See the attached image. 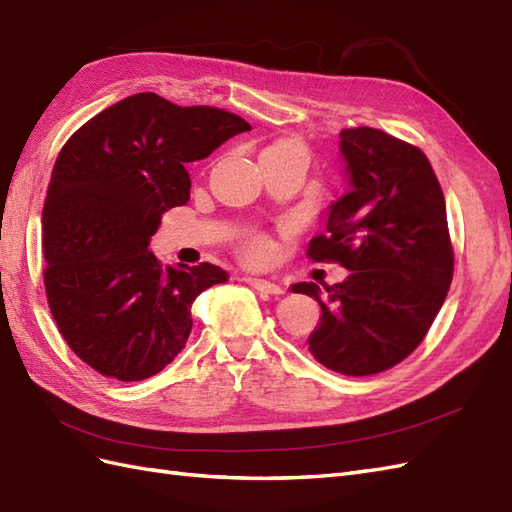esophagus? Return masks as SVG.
Wrapping results in <instances>:
<instances>
[{
  "instance_id": "esophagus-1",
  "label": "esophagus",
  "mask_w": 512,
  "mask_h": 512,
  "mask_svg": "<svg viewBox=\"0 0 512 512\" xmlns=\"http://www.w3.org/2000/svg\"><path fill=\"white\" fill-rule=\"evenodd\" d=\"M245 282L250 284V286H254L256 290H260V293H265V295H284V288L280 284H275V282L252 278V275H247Z\"/></svg>"
}]
</instances>
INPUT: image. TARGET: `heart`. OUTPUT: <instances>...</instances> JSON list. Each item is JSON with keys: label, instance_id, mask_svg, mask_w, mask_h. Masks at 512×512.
I'll return each instance as SVG.
<instances>
[{"label": "heart", "instance_id": "1", "mask_svg": "<svg viewBox=\"0 0 512 512\" xmlns=\"http://www.w3.org/2000/svg\"><path fill=\"white\" fill-rule=\"evenodd\" d=\"M269 252H271L269 243L262 241V239H256V241H252L250 245H247V258L254 260V262H262V260L269 256Z\"/></svg>", "mask_w": 512, "mask_h": 512}]
</instances>
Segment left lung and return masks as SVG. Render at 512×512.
<instances>
[{"mask_svg": "<svg viewBox=\"0 0 512 512\" xmlns=\"http://www.w3.org/2000/svg\"><path fill=\"white\" fill-rule=\"evenodd\" d=\"M347 193L325 211L312 260H338L340 284H293L321 306L310 353L349 377L396 366L418 347L444 306L454 256L446 200L420 148L379 129L340 133Z\"/></svg>", "mask_w": 512, "mask_h": 512, "instance_id": "1", "label": "left lung"}]
</instances>
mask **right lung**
<instances>
[{
  "instance_id": "add662e5",
  "label": "right lung",
  "mask_w": 512,
  "mask_h": 512,
  "mask_svg": "<svg viewBox=\"0 0 512 512\" xmlns=\"http://www.w3.org/2000/svg\"><path fill=\"white\" fill-rule=\"evenodd\" d=\"M250 129L224 109L140 92L60 150L43 209L47 299L68 347L101 375H157L185 347L191 303L228 280L211 262L161 267L148 245L161 215L189 200L187 163Z\"/></svg>"
}]
</instances>
